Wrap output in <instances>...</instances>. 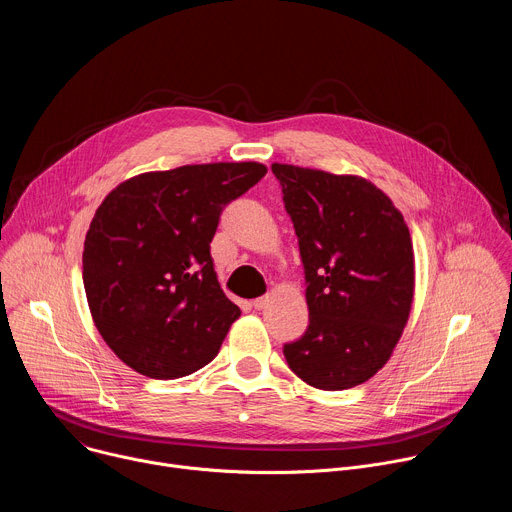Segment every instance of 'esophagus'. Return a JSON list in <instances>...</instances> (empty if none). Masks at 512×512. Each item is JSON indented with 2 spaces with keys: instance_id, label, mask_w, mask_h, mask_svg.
<instances>
[{
  "instance_id": "34e87169",
  "label": "esophagus",
  "mask_w": 512,
  "mask_h": 512,
  "mask_svg": "<svg viewBox=\"0 0 512 512\" xmlns=\"http://www.w3.org/2000/svg\"><path fill=\"white\" fill-rule=\"evenodd\" d=\"M265 302H267L265 298H257V300L251 302V306H253L255 310H263V308H265Z\"/></svg>"
}]
</instances>
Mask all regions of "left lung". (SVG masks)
Returning a JSON list of instances; mask_svg holds the SVG:
<instances>
[{
    "mask_svg": "<svg viewBox=\"0 0 512 512\" xmlns=\"http://www.w3.org/2000/svg\"><path fill=\"white\" fill-rule=\"evenodd\" d=\"M306 271L310 326L283 346L304 383L342 391L375 377L407 326L415 261L405 218L373 182L271 166Z\"/></svg>",
    "mask_w": 512,
    "mask_h": 512,
    "instance_id": "8db88e82",
    "label": "left lung"
}]
</instances>
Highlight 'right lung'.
<instances>
[{"label":"right lung","instance_id":"obj_1","mask_svg":"<svg viewBox=\"0 0 512 512\" xmlns=\"http://www.w3.org/2000/svg\"><path fill=\"white\" fill-rule=\"evenodd\" d=\"M267 168L216 162L145 172L113 188L85 237L83 281L93 322L127 367L150 379L208 364L241 310L210 257L223 208Z\"/></svg>","mask_w":512,"mask_h":512}]
</instances>
